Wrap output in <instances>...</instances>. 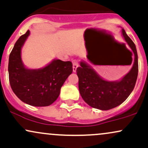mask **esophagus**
<instances>
[{
    "instance_id": "1",
    "label": "esophagus",
    "mask_w": 148,
    "mask_h": 148,
    "mask_svg": "<svg viewBox=\"0 0 148 148\" xmlns=\"http://www.w3.org/2000/svg\"><path fill=\"white\" fill-rule=\"evenodd\" d=\"M77 67H78V62L77 61H73V72H76V70H77Z\"/></svg>"
}]
</instances>
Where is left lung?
Instances as JSON below:
<instances>
[{
  "mask_svg": "<svg viewBox=\"0 0 148 148\" xmlns=\"http://www.w3.org/2000/svg\"><path fill=\"white\" fill-rule=\"evenodd\" d=\"M122 34L134 55V62L132 69L120 81H107L97 74L84 62L76 70L79 78V93L86 103L100 110H109L122 104L133 91L138 72V55L136 46L124 29Z\"/></svg>",
  "mask_w": 148,
  "mask_h": 148,
  "instance_id": "obj_1",
  "label": "left lung"
}]
</instances>
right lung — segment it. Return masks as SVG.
<instances>
[{
    "label": "right lung",
    "instance_id": "right-lung-1",
    "mask_svg": "<svg viewBox=\"0 0 148 148\" xmlns=\"http://www.w3.org/2000/svg\"><path fill=\"white\" fill-rule=\"evenodd\" d=\"M29 34L17 40L9 57V80L15 95L27 105L46 107L53 104L60 95L64 82L73 72L70 61L54 60L41 69H28L24 66L21 57V48Z\"/></svg>",
    "mask_w": 148,
    "mask_h": 148
}]
</instances>
